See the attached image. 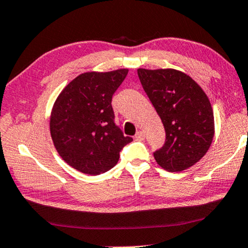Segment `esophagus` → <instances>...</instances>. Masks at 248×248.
I'll return each mask as SVG.
<instances>
[{"instance_id":"1","label":"esophagus","mask_w":248,"mask_h":248,"mask_svg":"<svg viewBox=\"0 0 248 248\" xmlns=\"http://www.w3.org/2000/svg\"><path fill=\"white\" fill-rule=\"evenodd\" d=\"M144 138H145V133H144V131H141V130L137 131L136 135H135V140H143Z\"/></svg>"}]
</instances>
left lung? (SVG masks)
I'll list each match as a JSON object with an SVG mask.
<instances>
[{"label": "left lung", "mask_w": 248, "mask_h": 248, "mask_svg": "<svg viewBox=\"0 0 248 248\" xmlns=\"http://www.w3.org/2000/svg\"><path fill=\"white\" fill-rule=\"evenodd\" d=\"M137 74L166 129V143L153 153L155 161L170 172L188 169L212 143L214 117L209 98L195 80L174 69H138Z\"/></svg>", "instance_id": "8db88e82"}]
</instances>
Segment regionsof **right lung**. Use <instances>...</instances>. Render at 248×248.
<instances>
[{
	"mask_svg": "<svg viewBox=\"0 0 248 248\" xmlns=\"http://www.w3.org/2000/svg\"><path fill=\"white\" fill-rule=\"evenodd\" d=\"M128 69L85 72L65 86L53 105L49 130L60 156L74 169L97 176L118 163L133 138L114 122L112 96Z\"/></svg>",
	"mask_w": 248,
	"mask_h": 248,
	"instance_id": "add662e5",
	"label": "right lung"
}]
</instances>
